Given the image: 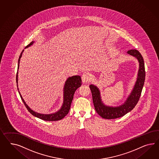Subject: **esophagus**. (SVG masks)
I'll return each mask as SVG.
<instances>
[{
    "mask_svg": "<svg viewBox=\"0 0 159 159\" xmlns=\"http://www.w3.org/2000/svg\"><path fill=\"white\" fill-rule=\"evenodd\" d=\"M91 76L90 74L88 73H84L82 76V82L83 83L89 82L91 80Z\"/></svg>",
    "mask_w": 159,
    "mask_h": 159,
    "instance_id": "esophagus-1",
    "label": "esophagus"
}]
</instances>
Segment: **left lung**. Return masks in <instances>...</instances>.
Listing matches in <instances>:
<instances>
[{"label":"left lung","mask_w":159,"mask_h":159,"mask_svg":"<svg viewBox=\"0 0 159 159\" xmlns=\"http://www.w3.org/2000/svg\"><path fill=\"white\" fill-rule=\"evenodd\" d=\"M127 53L137 59L139 62V69L135 85L124 103L118 107H111L105 105L101 99L98 88L94 84L90 85L95 109L99 115L103 119H113L125 116L133 109L141 94L145 79L144 61L141 53L137 50H130Z\"/></svg>","instance_id":"1"}]
</instances>
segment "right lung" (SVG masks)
<instances>
[{"mask_svg": "<svg viewBox=\"0 0 159 159\" xmlns=\"http://www.w3.org/2000/svg\"><path fill=\"white\" fill-rule=\"evenodd\" d=\"M34 41H32L31 43H30L25 48L28 47H30L34 43ZM24 50H22L21 52L18 61V70L19 69L20 66V61L21 58L22 54ZM16 82H17V89L18 90V93L20 95L22 101L24 103L26 107L28 110V111L30 112V113L39 119L42 120H45V121H58V120H61L63 119L65 116H66L68 113L72 101L73 100V95L74 93L77 90L79 87H80L82 85V80H81V77L80 76H73L71 77H69L66 79V82L65 83L64 87V101L62 105V107L60 109L55 113H52L51 114H43L40 113L38 112H34L32 109H31L29 106L26 103L24 99L22 98L20 92L19 91V89L18 88V71L16 75Z\"/></svg>", "mask_w": 159, "mask_h": 159, "instance_id": "right-lung-1", "label": "right lung"}]
</instances>
